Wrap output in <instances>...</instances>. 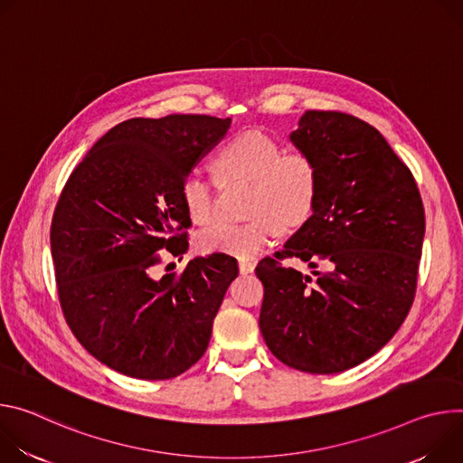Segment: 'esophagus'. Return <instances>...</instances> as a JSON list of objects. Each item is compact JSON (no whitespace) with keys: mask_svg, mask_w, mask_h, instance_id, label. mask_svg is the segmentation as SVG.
I'll return each instance as SVG.
<instances>
[{"mask_svg":"<svg viewBox=\"0 0 463 463\" xmlns=\"http://www.w3.org/2000/svg\"><path fill=\"white\" fill-rule=\"evenodd\" d=\"M255 269V261L253 260H239V270L241 274H250Z\"/></svg>","mask_w":463,"mask_h":463,"instance_id":"esophagus-1","label":"esophagus"}]
</instances>
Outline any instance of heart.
Returning a JSON list of instances; mask_svg holds the SVG:
<instances>
[{"label": "heart", "instance_id": "heart-1", "mask_svg": "<svg viewBox=\"0 0 463 463\" xmlns=\"http://www.w3.org/2000/svg\"><path fill=\"white\" fill-rule=\"evenodd\" d=\"M222 180L251 182L242 224L221 222L196 237L202 251H224L241 260L255 258L278 233V224L296 228L313 215L320 193L318 167L303 152H285L281 143L261 130H244L230 137L215 158ZM215 182L191 171L182 182V202L198 224L217 219Z\"/></svg>", "mask_w": 463, "mask_h": 463}]
</instances>
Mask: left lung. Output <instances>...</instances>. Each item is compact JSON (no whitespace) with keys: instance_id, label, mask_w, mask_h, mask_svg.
I'll return each instance as SVG.
<instances>
[{"instance_id":"left-lung-1","label":"left lung","mask_w":463,"mask_h":463,"mask_svg":"<svg viewBox=\"0 0 463 463\" xmlns=\"http://www.w3.org/2000/svg\"><path fill=\"white\" fill-rule=\"evenodd\" d=\"M290 141L320 175L313 215L255 274L260 329L276 358L307 373H338L375 354L412 307L425 237L418 184L383 134L342 112L307 110ZM327 273L313 282L280 261Z\"/></svg>"}]
</instances>
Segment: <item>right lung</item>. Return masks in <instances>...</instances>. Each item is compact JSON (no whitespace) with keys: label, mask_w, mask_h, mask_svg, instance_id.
Masks as SVG:
<instances>
[{"label":"right lung","mask_w":463,"mask_h":463,"mask_svg":"<svg viewBox=\"0 0 463 463\" xmlns=\"http://www.w3.org/2000/svg\"><path fill=\"white\" fill-rule=\"evenodd\" d=\"M232 119L134 118L102 136L68 178L51 221L64 318L99 363L165 381L205 353L237 261L212 253L152 278L160 250L182 255L191 219L182 182Z\"/></svg>","instance_id":"right-lung-1"}]
</instances>
